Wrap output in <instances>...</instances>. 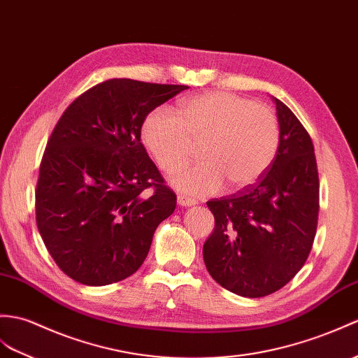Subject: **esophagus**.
<instances>
[{
    "label": "esophagus",
    "instance_id": "34e87169",
    "mask_svg": "<svg viewBox=\"0 0 358 358\" xmlns=\"http://www.w3.org/2000/svg\"><path fill=\"white\" fill-rule=\"evenodd\" d=\"M177 201H178V204L182 206V207H189V206H195V204H196L195 199L187 198V196H185V195H178V196H177Z\"/></svg>",
    "mask_w": 358,
    "mask_h": 358
}]
</instances>
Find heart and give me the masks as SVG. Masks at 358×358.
<instances>
[{
	"label": "heart",
	"mask_w": 358,
	"mask_h": 358,
	"mask_svg": "<svg viewBox=\"0 0 358 358\" xmlns=\"http://www.w3.org/2000/svg\"><path fill=\"white\" fill-rule=\"evenodd\" d=\"M143 140L166 172L185 164L194 141H203V162L180 171L172 182L186 194L209 195L224 181L241 189L267 171L278 152L279 124L267 106L213 91L182 101L178 115L157 108L145 120Z\"/></svg>",
	"instance_id": "1"
}]
</instances>
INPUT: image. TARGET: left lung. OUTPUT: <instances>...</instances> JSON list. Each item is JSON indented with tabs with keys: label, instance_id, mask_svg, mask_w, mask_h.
Masks as SVG:
<instances>
[{
	"label": "left lung",
	"instance_id": "obj_1",
	"mask_svg": "<svg viewBox=\"0 0 358 358\" xmlns=\"http://www.w3.org/2000/svg\"><path fill=\"white\" fill-rule=\"evenodd\" d=\"M279 148L267 172L239 192L207 201L215 229L203 247L206 268L229 292L264 297L292 280L317 229L319 173L308 132L279 99Z\"/></svg>",
	"mask_w": 358,
	"mask_h": 358
}]
</instances>
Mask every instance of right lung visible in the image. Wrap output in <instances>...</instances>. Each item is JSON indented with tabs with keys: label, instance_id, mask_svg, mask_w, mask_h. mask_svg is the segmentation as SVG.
Masks as SVG:
<instances>
[{
	"label": "right lung",
	"instance_id": "1",
	"mask_svg": "<svg viewBox=\"0 0 358 358\" xmlns=\"http://www.w3.org/2000/svg\"><path fill=\"white\" fill-rule=\"evenodd\" d=\"M187 88L110 79L56 123L39 168L36 224L57 267L79 284L134 274L155 229L176 210L177 196L140 134L149 113Z\"/></svg>",
	"mask_w": 358,
	"mask_h": 358
}]
</instances>
